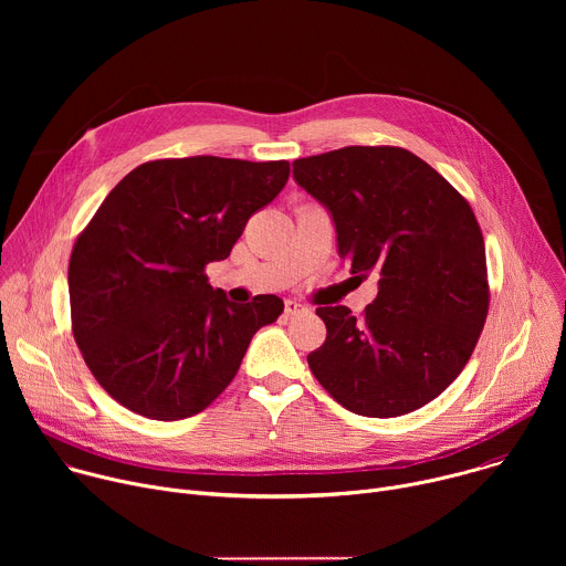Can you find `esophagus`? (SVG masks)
<instances>
[{"label":"esophagus","mask_w":566,"mask_h":566,"mask_svg":"<svg viewBox=\"0 0 566 566\" xmlns=\"http://www.w3.org/2000/svg\"><path fill=\"white\" fill-rule=\"evenodd\" d=\"M284 313L286 315H300V313H306V306L300 304L297 300H286L284 302Z\"/></svg>","instance_id":"1"}]
</instances>
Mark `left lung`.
Returning a JSON list of instances; mask_svg holds the SVG:
<instances>
[{
  "label": "left lung",
  "instance_id": "1",
  "mask_svg": "<svg viewBox=\"0 0 566 566\" xmlns=\"http://www.w3.org/2000/svg\"><path fill=\"white\" fill-rule=\"evenodd\" d=\"M295 181L334 217L356 277H378L356 317L317 306L327 340L306 356L343 408L371 419L415 412L465 367L489 315L486 247L470 203L417 154L352 145L293 160Z\"/></svg>",
  "mask_w": 566,
  "mask_h": 566
}]
</instances>
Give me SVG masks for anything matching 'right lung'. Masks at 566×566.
<instances>
[{"instance_id":"obj_1","label":"right lung","mask_w":566,"mask_h":566,"mask_svg":"<svg viewBox=\"0 0 566 566\" xmlns=\"http://www.w3.org/2000/svg\"><path fill=\"white\" fill-rule=\"evenodd\" d=\"M289 172V160H147L77 234L69 260L71 332L123 408L154 421L203 412L234 378L255 332L284 311L277 295L228 302L206 266L230 255Z\"/></svg>"}]
</instances>
